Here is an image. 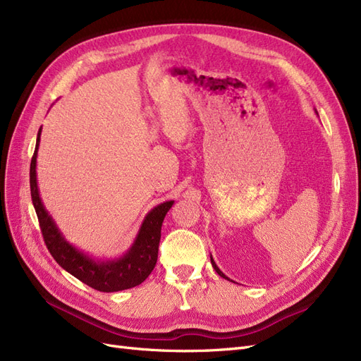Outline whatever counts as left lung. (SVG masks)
Returning a JSON list of instances; mask_svg holds the SVG:
<instances>
[{
	"instance_id": "left-lung-1",
	"label": "left lung",
	"mask_w": 361,
	"mask_h": 361,
	"mask_svg": "<svg viewBox=\"0 0 361 361\" xmlns=\"http://www.w3.org/2000/svg\"><path fill=\"white\" fill-rule=\"evenodd\" d=\"M316 114H318V113H316ZM211 264H212V267H214V269H215V271H216V274H218V276H221V277H223V279H226V280H228V281H233V280H231V279H228V277H227V276H226V274H224V272H223V271H221V269H220V268H218V267H216V264H215V260H214V257H212V255H211Z\"/></svg>"
}]
</instances>
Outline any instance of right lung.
I'll use <instances>...</instances> for the list:
<instances>
[{
	"mask_svg": "<svg viewBox=\"0 0 361 361\" xmlns=\"http://www.w3.org/2000/svg\"><path fill=\"white\" fill-rule=\"evenodd\" d=\"M42 128L37 133L35 155L30 166V187L32 204L39 218L45 244L57 264L69 274L101 292H118L138 286L143 283L157 265L158 247L161 239V226L174 200L159 203L149 211L141 223L134 243L122 256L116 259L94 257L84 250L71 244L52 215L42 202L37 185V150L40 145Z\"/></svg>",
	"mask_w": 361,
	"mask_h": 361,
	"instance_id": "add662e5",
	"label": "right lung"
}]
</instances>
